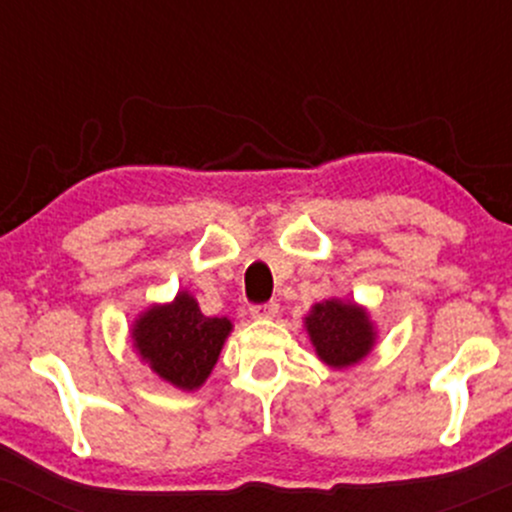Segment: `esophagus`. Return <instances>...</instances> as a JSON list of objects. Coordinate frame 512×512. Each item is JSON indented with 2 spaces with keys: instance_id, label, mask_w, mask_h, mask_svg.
Masks as SVG:
<instances>
[{
  "instance_id": "obj_1",
  "label": "esophagus",
  "mask_w": 512,
  "mask_h": 512,
  "mask_svg": "<svg viewBox=\"0 0 512 512\" xmlns=\"http://www.w3.org/2000/svg\"><path fill=\"white\" fill-rule=\"evenodd\" d=\"M250 313L255 320H272V317H276V313H279V303L276 301L257 303V305H252Z\"/></svg>"
}]
</instances>
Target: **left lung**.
Segmentation results:
<instances>
[{"mask_svg": "<svg viewBox=\"0 0 512 512\" xmlns=\"http://www.w3.org/2000/svg\"><path fill=\"white\" fill-rule=\"evenodd\" d=\"M305 327L317 356L334 368H346L361 361L375 339L366 310L356 308L354 303H317L305 317Z\"/></svg>", "mask_w": 512, "mask_h": 512, "instance_id": "obj_1", "label": "left lung"}]
</instances>
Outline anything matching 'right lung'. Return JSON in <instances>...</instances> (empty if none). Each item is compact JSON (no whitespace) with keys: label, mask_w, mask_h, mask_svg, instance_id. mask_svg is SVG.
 <instances>
[{"label":"right lung","mask_w":512,"mask_h":512,"mask_svg":"<svg viewBox=\"0 0 512 512\" xmlns=\"http://www.w3.org/2000/svg\"><path fill=\"white\" fill-rule=\"evenodd\" d=\"M228 332L226 317L202 315L190 293H178L170 305L146 310L132 337L156 375L180 390H195L209 378Z\"/></svg>","instance_id":"add662e5"}]
</instances>
